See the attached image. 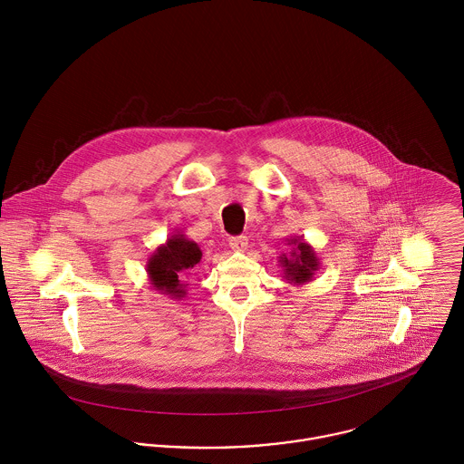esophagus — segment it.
Returning <instances> with one entry per match:
<instances>
[{
	"instance_id": "34e87169",
	"label": "esophagus",
	"mask_w": 464,
	"mask_h": 464,
	"mask_svg": "<svg viewBox=\"0 0 464 464\" xmlns=\"http://www.w3.org/2000/svg\"><path fill=\"white\" fill-rule=\"evenodd\" d=\"M230 248L234 252H245L248 248V239L245 236H236V237H230Z\"/></svg>"
}]
</instances>
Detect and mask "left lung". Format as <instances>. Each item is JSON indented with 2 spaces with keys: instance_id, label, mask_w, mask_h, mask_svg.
Listing matches in <instances>:
<instances>
[{
  "instance_id": "8db88e82",
  "label": "left lung",
  "mask_w": 464,
  "mask_h": 464,
  "mask_svg": "<svg viewBox=\"0 0 464 464\" xmlns=\"http://www.w3.org/2000/svg\"><path fill=\"white\" fill-rule=\"evenodd\" d=\"M287 246H291V250L278 257L284 278L293 285L311 282L314 278V273L320 269V259L314 248L300 236L287 239Z\"/></svg>"
}]
</instances>
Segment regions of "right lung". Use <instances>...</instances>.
<instances>
[{
  "label": "right lung",
  "mask_w": 464,
  "mask_h": 464,
  "mask_svg": "<svg viewBox=\"0 0 464 464\" xmlns=\"http://www.w3.org/2000/svg\"><path fill=\"white\" fill-rule=\"evenodd\" d=\"M199 261L201 250L198 243L188 239L186 234L177 232L148 257V280L160 295H166L171 300H182L186 298V287L189 285L184 278L197 269Z\"/></svg>",
  "instance_id": "add662e5"
}]
</instances>
